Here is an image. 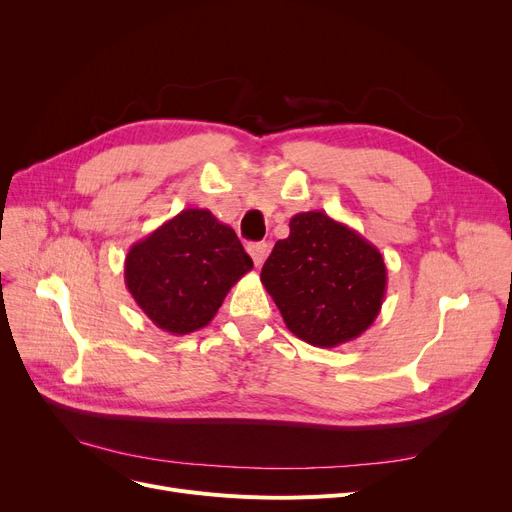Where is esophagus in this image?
Segmentation results:
<instances>
[{"instance_id": "1", "label": "esophagus", "mask_w": 512, "mask_h": 512, "mask_svg": "<svg viewBox=\"0 0 512 512\" xmlns=\"http://www.w3.org/2000/svg\"><path fill=\"white\" fill-rule=\"evenodd\" d=\"M247 251H249L253 263L259 267V265H263V261L267 259V253H270V247H267L265 242H251V245L247 247Z\"/></svg>"}]
</instances>
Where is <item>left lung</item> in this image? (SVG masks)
I'll return each instance as SVG.
<instances>
[{"mask_svg":"<svg viewBox=\"0 0 512 512\" xmlns=\"http://www.w3.org/2000/svg\"><path fill=\"white\" fill-rule=\"evenodd\" d=\"M261 282L294 336L334 348L380 315L388 272L378 247L357 230L324 211H303L267 257Z\"/></svg>","mask_w":512,"mask_h":512,"instance_id":"left-lung-1","label":"left lung"}]
</instances>
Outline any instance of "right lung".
<instances>
[{
  "instance_id": "add662e5",
  "label": "right lung",
  "mask_w": 512,
  "mask_h": 512,
  "mask_svg": "<svg viewBox=\"0 0 512 512\" xmlns=\"http://www.w3.org/2000/svg\"><path fill=\"white\" fill-rule=\"evenodd\" d=\"M253 270L236 232L209 209H182L124 261V282L153 324L182 336L205 328L228 290Z\"/></svg>"
}]
</instances>
